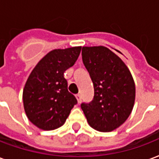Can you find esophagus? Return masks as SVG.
Here are the masks:
<instances>
[{"instance_id": "esophagus-1", "label": "esophagus", "mask_w": 159, "mask_h": 159, "mask_svg": "<svg viewBox=\"0 0 159 159\" xmlns=\"http://www.w3.org/2000/svg\"><path fill=\"white\" fill-rule=\"evenodd\" d=\"M76 98H77V101H78V103H80L81 100H82V98H81V95H80V94L76 95Z\"/></svg>"}]
</instances>
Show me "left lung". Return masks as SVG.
Wrapping results in <instances>:
<instances>
[{
    "label": "left lung",
    "mask_w": 159,
    "mask_h": 159,
    "mask_svg": "<svg viewBox=\"0 0 159 159\" xmlns=\"http://www.w3.org/2000/svg\"><path fill=\"white\" fill-rule=\"evenodd\" d=\"M82 60L94 85V98L81 108L88 124L109 132L125 122L135 103V86L120 57L105 46H83Z\"/></svg>",
    "instance_id": "1"
}]
</instances>
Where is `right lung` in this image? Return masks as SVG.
Returning <instances> with one entry per match:
<instances>
[{"mask_svg":"<svg viewBox=\"0 0 159 159\" xmlns=\"http://www.w3.org/2000/svg\"><path fill=\"white\" fill-rule=\"evenodd\" d=\"M80 51L81 46L51 51L29 76L23 91L24 107L28 119L38 128H59L77 104L63 74L75 64Z\"/></svg>","mask_w":159,"mask_h":159,"instance_id":"right-lung-1","label":"right lung"}]
</instances>
